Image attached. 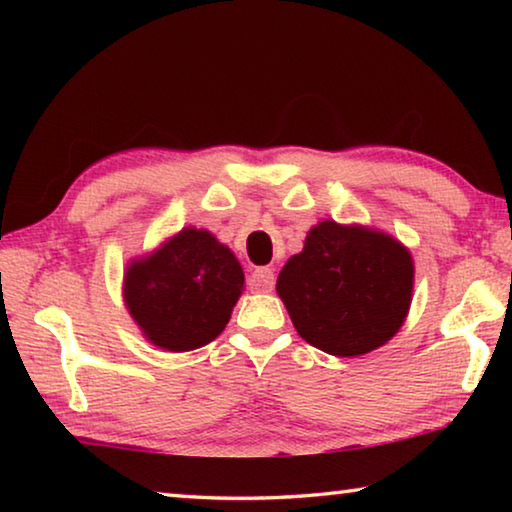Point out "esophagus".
Listing matches in <instances>:
<instances>
[{
    "mask_svg": "<svg viewBox=\"0 0 512 512\" xmlns=\"http://www.w3.org/2000/svg\"><path fill=\"white\" fill-rule=\"evenodd\" d=\"M248 287L253 291H271L275 287V273L273 268H255L253 273L248 277Z\"/></svg>",
    "mask_w": 512,
    "mask_h": 512,
    "instance_id": "obj_1",
    "label": "esophagus"
}]
</instances>
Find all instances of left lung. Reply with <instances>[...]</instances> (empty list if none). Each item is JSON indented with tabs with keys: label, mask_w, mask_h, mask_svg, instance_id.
Returning <instances> with one entry per match:
<instances>
[{
	"label": "left lung",
	"mask_w": 512,
	"mask_h": 512,
	"mask_svg": "<svg viewBox=\"0 0 512 512\" xmlns=\"http://www.w3.org/2000/svg\"><path fill=\"white\" fill-rule=\"evenodd\" d=\"M413 259L400 241L359 225L323 221L277 277L298 334L334 357L391 341L411 305Z\"/></svg>",
	"instance_id": "obj_1"
}]
</instances>
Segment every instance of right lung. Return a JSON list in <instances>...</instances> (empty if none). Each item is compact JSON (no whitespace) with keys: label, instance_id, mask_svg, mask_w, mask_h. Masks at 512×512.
Here are the masks:
<instances>
[{"label":"right lung","instance_id":"right-lung-1","mask_svg":"<svg viewBox=\"0 0 512 512\" xmlns=\"http://www.w3.org/2000/svg\"><path fill=\"white\" fill-rule=\"evenodd\" d=\"M244 289L230 248L207 230L187 228L158 253L128 266L126 307L146 339L171 352L203 348L228 325Z\"/></svg>","mask_w":512,"mask_h":512}]
</instances>
